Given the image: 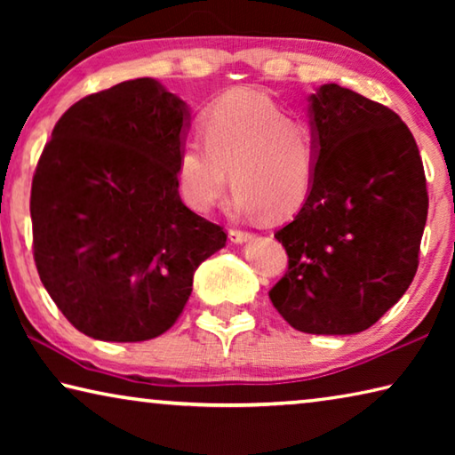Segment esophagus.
I'll list each match as a JSON object with an SVG mask.
<instances>
[{
	"label": "esophagus",
	"instance_id": "1",
	"mask_svg": "<svg viewBox=\"0 0 455 455\" xmlns=\"http://www.w3.org/2000/svg\"><path fill=\"white\" fill-rule=\"evenodd\" d=\"M228 238L230 243H236V244H243L246 241H251L252 235L246 233V230H238V228H230L228 230Z\"/></svg>",
	"mask_w": 455,
	"mask_h": 455
}]
</instances>
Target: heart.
Returning <instances> with one entry per match:
<instances>
[{
  "label": "heart",
  "instance_id": "b5f03b06",
  "mask_svg": "<svg viewBox=\"0 0 455 455\" xmlns=\"http://www.w3.org/2000/svg\"><path fill=\"white\" fill-rule=\"evenodd\" d=\"M204 144L184 140L176 156L179 190L192 211L209 212L230 187L243 217L284 219L307 203L317 180L319 138L259 90L236 88L198 120Z\"/></svg>",
  "mask_w": 455,
  "mask_h": 455
}]
</instances>
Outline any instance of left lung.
I'll return each instance as SVG.
<instances>
[{
	"mask_svg": "<svg viewBox=\"0 0 455 455\" xmlns=\"http://www.w3.org/2000/svg\"><path fill=\"white\" fill-rule=\"evenodd\" d=\"M319 138L317 180L276 230L289 271L268 292L291 327L353 335L410 287L427 219L421 156L402 118L339 84L307 98Z\"/></svg>",
	"mask_w": 455,
	"mask_h": 455,
	"instance_id": "1",
	"label": "left lung"
}]
</instances>
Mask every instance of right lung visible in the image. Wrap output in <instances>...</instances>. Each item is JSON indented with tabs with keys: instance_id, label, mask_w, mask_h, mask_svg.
Masks as SVG:
<instances>
[{
	"instance_id": "obj_1",
	"label": "right lung",
	"mask_w": 455,
	"mask_h": 455,
	"mask_svg": "<svg viewBox=\"0 0 455 455\" xmlns=\"http://www.w3.org/2000/svg\"><path fill=\"white\" fill-rule=\"evenodd\" d=\"M188 128L187 102L154 78L82 98L53 126L29 200L34 259L52 301L84 335H163L200 263L225 246V230L179 195Z\"/></svg>"
}]
</instances>
